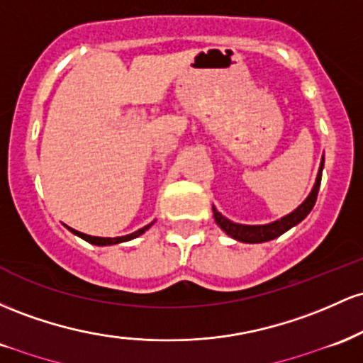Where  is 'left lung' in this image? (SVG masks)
I'll list each match as a JSON object with an SVG mask.
<instances>
[{
    "label": "left lung",
    "mask_w": 363,
    "mask_h": 363,
    "mask_svg": "<svg viewBox=\"0 0 363 363\" xmlns=\"http://www.w3.org/2000/svg\"><path fill=\"white\" fill-rule=\"evenodd\" d=\"M323 169H324V156L320 160V166L319 171H317V178L315 183H313L311 194L305 201L296 207L295 211H291L290 214L283 216V218L276 219V221L267 223V225H240V223L231 221L219 213L218 209L213 206V216L216 225L221 228L223 231L228 236L236 240V242H243V243H264L269 242V240H274L281 236L283 233H286L288 230H291L293 226H296L298 223H302L305 218H307L308 213L312 211V207L315 206L317 201V194H319V186H320V178H323Z\"/></svg>",
    "instance_id": "obj_1"
}]
</instances>
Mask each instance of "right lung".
I'll return each mask as SVG.
<instances>
[{"label":"right lung","instance_id":"1","mask_svg":"<svg viewBox=\"0 0 363 363\" xmlns=\"http://www.w3.org/2000/svg\"><path fill=\"white\" fill-rule=\"evenodd\" d=\"M152 225H154V221H152V223H149V225H145L144 228H140V230L133 231V233H130V235H125V236H115V238H109V236H91V235L80 233V231L73 230V228H70V226H67V228H68V230L72 231L73 235L80 236V238L85 240V242L92 243V245H97V247H106V245H116V243L130 242V240L137 238V236H140L142 233H145V231H147L149 228L152 226Z\"/></svg>","mask_w":363,"mask_h":363}]
</instances>
